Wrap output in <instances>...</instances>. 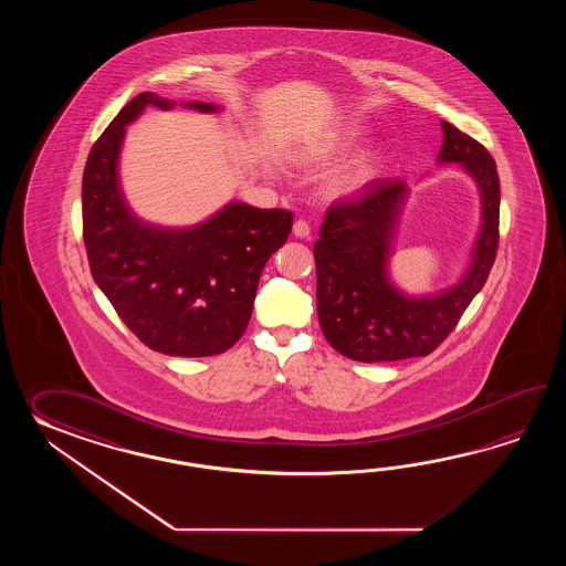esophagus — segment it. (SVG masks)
I'll list each match as a JSON object with an SVG mask.
<instances>
[{"mask_svg":"<svg viewBox=\"0 0 566 566\" xmlns=\"http://www.w3.org/2000/svg\"><path fill=\"white\" fill-rule=\"evenodd\" d=\"M293 234H295L297 239H310L312 227H310L305 220H297V222L293 224Z\"/></svg>","mask_w":566,"mask_h":566,"instance_id":"obj_1","label":"esophagus"}]
</instances>
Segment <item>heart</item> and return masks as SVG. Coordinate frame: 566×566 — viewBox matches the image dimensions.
<instances>
[{"instance_id":"b5f03b06","label":"heart","mask_w":566,"mask_h":566,"mask_svg":"<svg viewBox=\"0 0 566 566\" xmlns=\"http://www.w3.org/2000/svg\"><path fill=\"white\" fill-rule=\"evenodd\" d=\"M360 144V129L348 127L334 135L327 144L322 145L313 157L315 159H339L346 157ZM382 171V157L374 151L361 154L352 164L336 174L329 181V193L332 196H352L364 188H368Z\"/></svg>"}]
</instances>
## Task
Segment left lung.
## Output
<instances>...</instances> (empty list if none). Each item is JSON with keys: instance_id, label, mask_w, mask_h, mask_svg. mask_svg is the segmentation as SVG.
Listing matches in <instances>:
<instances>
[{"instance_id": "8db88e82", "label": "left lung", "mask_w": 566, "mask_h": 566, "mask_svg": "<svg viewBox=\"0 0 566 566\" xmlns=\"http://www.w3.org/2000/svg\"><path fill=\"white\" fill-rule=\"evenodd\" d=\"M439 164H458L480 190L481 222L470 263L458 283L409 295L390 277L398 220L409 186L374 180L364 192L334 205L313 247L317 269V319L332 348L358 361H395L431 354L485 285L497 251L500 178L483 145L441 120Z\"/></svg>"}]
</instances>
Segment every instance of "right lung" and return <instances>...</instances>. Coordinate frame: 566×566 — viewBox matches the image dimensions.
I'll return each instance as SVG.
<instances>
[{
  "label": "right lung",
  "mask_w": 566,
  "mask_h": 566,
  "mask_svg": "<svg viewBox=\"0 0 566 566\" xmlns=\"http://www.w3.org/2000/svg\"><path fill=\"white\" fill-rule=\"evenodd\" d=\"M145 107L169 111L156 93L132 98L96 139L83 174V237L91 273L123 324L166 356H217L241 339L269 256L287 242L289 210L232 200L186 229L145 222L120 188L125 127ZM217 113L212 103H181Z\"/></svg>",
  "instance_id": "add662e5"
}]
</instances>
